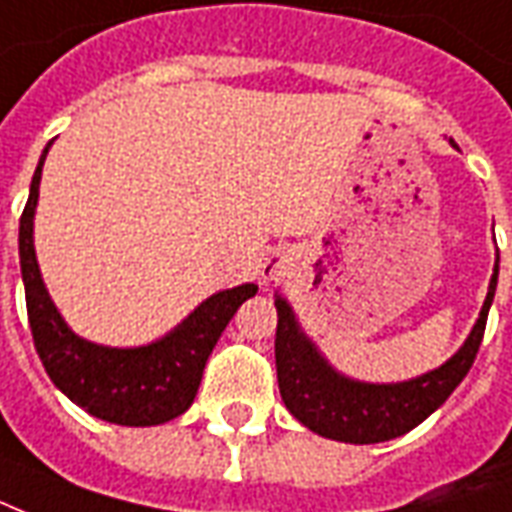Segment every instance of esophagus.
<instances>
[{"mask_svg": "<svg viewBox=\"0 0 512 512\" xmlns=\"http://www.w3.org/2000/svg\"><path fill=\"white\" fill-rule=\"evenodd\" d=\"M279 274H282V266L274 263V260H268L266 266H263V276H266V279H276Z\"/></svg>", "mask_w": 512, "mask_h": 512, "instance_id": "1", "label": "esophagus"}]
</instances>
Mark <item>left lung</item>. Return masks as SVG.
Returning a JSON list of instances; mask_svg holds the SVG:
<instances>
[{
  "instance_id": "1",
  "label": "left lung",
  "mask_w": 512,
  "mask_h": 512,
  "mask_svg": "<svg viewBox=\"0 0 512 512\" xmlns=\"http://www.w3.org/2000/svg\"><path fill=\"white\" fill-rule=\"evenodd\" d=\"M497 276L499 257L486 304L480 309L478 323L464 347L445 366L423 374L418 380L396 385H366L333 372L323 361V355L314 350V344L301 333L287 301L276 298V377L285 407L306 429L339 442L372 445L412 431L456 391L458 382L472 369L486 331Z\"/></svg>"
}]
</instances>
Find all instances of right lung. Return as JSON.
I'll use <instances>...</instances> for the list:
<instances>
[{"mask_svg": "<svg viewBox=\"0 0 512 512\" xmlns=\"http://www.w3.org/2000/svg\"><path fill=\"white\" fill-rule=\"evenodd\" d=\"M51 146V143H48ZM34 170L32 189L18 227V255L26 290V314L32 325V339L45 372L54 385L94 418L119 426H157L179 418L189 410L200 388V377L214 344L230 323V317L257 293V285H241L211 295L170 331L165 339L135 347L113 350L83 342L75 336L45 293L32 244L34 206L43 176V160Z\"/></svg>", "mask_w": 512, "mask_h": 512, "instance_id": "obj_1", "label": "right lung"}]
</instances>
